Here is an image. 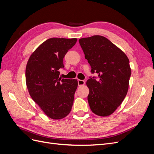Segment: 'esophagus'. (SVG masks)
Returning <instances> with one entry per match:
<instances>
[{
	"label": "esophagus",
	"mask_w": 154,
	"mask_h": 154,
	"mask_svg": "<svg viewBox=\"0 0 154 154\" xmlns=\"http://www.w3.org/2000/svg\"><path fill=\"white\" fill-rule=\"evenodd\" d=\"M78 84L79 86H82L85 84V81L82 80H78Z\"/></svg>",
	"instance_id": "34e87169"
}]
</instances>
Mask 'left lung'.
Listing matches in <instances>:
<instances>
[{
    "label": "left lung",
    "mask_w": 154,
    "mask_h": 154,
    "mask_svg": "<svg viewBox=\"0 0 154 154\" xmlns=\"http://www.w3.org/2000/svg\"><path fill=\"white\" fill-rule=\"evenodd\" d=\"M91 67V72L98 79L90 77L86 84L89 88L87 100L93 113L100 116L112 114L127 94L131 69L128 57L117 46L100 35L79 40Z\"/></svg>",
    "instance_id": "1"
}]
</instances>
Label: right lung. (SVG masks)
<instances>
[{"label":"right lung","mask_w":154,"mask_h":154,"mask_svg":"<svg viewBox=\"0 0 154 154\" xmlns=\"http://www.w3.org/2000/svg\"><path fill=\"white\" fill-rule=\"evenodd\" d=\"M76 38H51L39 45L27 62L26 82L32 99L48 117L62 119L71 110L77 80L59 77L63 58Z\"/></svg>","instance_id":"add662e5"}]
</instances>
